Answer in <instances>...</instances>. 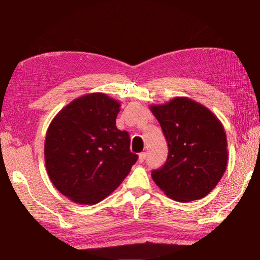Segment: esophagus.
<instances>
[{
  "label": "esophagus",
  "instance_id": "obj_1",
  "mask_svg": "<svg viewBox=\"0 0 260 260\" xmlns=\"http://www.w3.org/2000/svg\"><path fill=\"white\" fill-rule=\"evenodd\" d=\"M146 157H147L146 152H141L139 155V162H143L144 160H146Z\"/></svg>",
  "mask_w": 260,
  "mask_h": 260
}]
</instances>
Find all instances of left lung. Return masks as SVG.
Segmentation results:
<instances>
[{"label": "left lung", "instance_id": "1", "mask_svg": "<svg viewBox=\"0 0 260 260\" xmlns=\"http://www.w3.org/2000/svg\"><path fill=\"white\" fill-rule=\"evenodd\" d=\"M169 146L153 181L178 202L201 200L217 186L226 171L228 152L223 126L204 105L188 98H175L151 105Z\"/></svg>", "mask_w": 260, "mask_h": 260}]
</instances>
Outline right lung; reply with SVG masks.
<instances>
[{
    "label": "right lung",
    "instance_id": "1",
    "mask_svg": "<svg viewBox=\"0 0 260 260\" xmlns=\"http://www.w3.org/2000/svg\"><path fill=\"white\" fill-rule=\"evenodd\" d=\"M120 103L83 95L57 113L47 131L45 160L51 182L74 203L96 204L124 181L138 155L116 126Z\"/></svg>",
    "mask_w": 260,
    "mask_h": 260
}]
</instances>
